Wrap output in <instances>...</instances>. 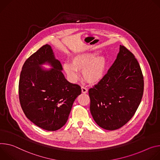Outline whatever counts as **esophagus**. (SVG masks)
I'll return each instance as SVG.
<instances>
[{
	"label": "esophagus",
	"instance_id": "1",
	"mask_svg": "<svg viewBox=\"0 0 160 160\" xmlns=\"http://www.w3.org/2000/svg\"><path fill=\"white\" fill-rule=\"evenodd\" d=\"M81 92H82V93H86L88 92V89L86 87L82 86L81 87Z\"/></svg>",
	"mask_w": 160,
	"mask_h": 160
}]
</instances>
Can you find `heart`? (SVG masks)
I'll return each mask as SVG.
<instances>
[{
  "mask_svg": "<svg viewBox=\"0 0 160 160\" xmlns=\"http://www.w3.org/2000/svg\"><path fill=\"white\" fill-rule=\"evenodd\" d=\"M70 63L63 65V70L71 81H76L79 71L82 72L83 79L90 84H97L104 77L108 67V61L103 56H98V52L89 51L81 52L71 58Z\"/></svg>",
  "mask_w": 160,
  "mask_h": 160,
  "instance_id": "1",
  "label": "heart"
}]
</instances>
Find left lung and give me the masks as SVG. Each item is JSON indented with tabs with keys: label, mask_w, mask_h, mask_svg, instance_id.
I'll use <instances>...</instances> for the list:
<instances>
[{
	"label": "left lung",
	"mask_w": 160,
	"mask_h": 160,
	"mask_svg": "<svg viewBox=\"0 0 160 160\" xmlns=\"http://www.w3.org/2000/svg\"><path fill=\"white\" fill-rule=\"evenodd\" d=\"M88 93L90 112L99 127L114 130L127 123L138 109L144 93V77L133 53L120 45L108 73Z\"/></svg>",
	"instance_id": "1"
}]
</instances>
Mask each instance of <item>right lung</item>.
<instances>
[{
	"label": "right lung",
	"mask_w": 160,
	"mask_h": 160,
	"mask_svg": "<svg viewBox=\"0 0 160 160\" xmlns=\"http://www.w3.org/2000/svg\"><path fill=\"white\" fill-rule=\"evenodd\" d=\"M52 67L46 70L41 65ZM63 68L51 47L46 44L24 63L19 81V99L27 118L38 127L55 131L67 121L75 99L81 93L80 86L65 78Z\"/></svg>",
	"instance_id": "add662e5"
}]
</instances>
